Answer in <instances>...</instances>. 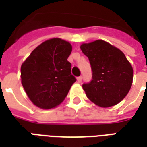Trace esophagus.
I'll list each match as a JSON object with an SVG mask.
<instances>
[{"label": "esophagus", "instance_id": "1", "mask_svg": "<svg viewBox=\"0 0 147 147\" xmlns=\"http://www.w3.org/2000/svg\"><path fill=\"white\" fill-rule=\"evenodd\" d=\"M77 80H78V82H79V83H81V82H82V80H83V76H79L78 78H77Z\"/></svg>", "mask_w": 147, "mask_h": 147}]
</instances>
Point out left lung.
Returning a JSON list of instances; mask_svg holds the SVG:
<instances>
[{
    "instance_id": "obj_1",
    "label": "left lung",
    "mask_w": 147,
    "mask_h": 147,
    "mask_svg": "<svg viewBox=\"0 0 147 147\" xmlns=\"http://www.w3.org/2000/svg\"><path fill=\"white\" fill-rule=\"evenodd\" d=\"M80 49L88 57L92 80L83 84L87 98L101 107L121 102L132 84L133 69L119 49L103 40L83 44Z\"/></svg>"
}]
</instances>
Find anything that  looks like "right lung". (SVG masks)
I'll use <instances>...</instances> for the list:
<instances>
[{
    "mask_svg": "<svg viewBox=\"0 0 147 147\" xmlns=\"http://www.w3.org/2000/svg\"><path fill=\"white\" fill-rule=\"evenodd\" d=\"M69 42L61 38L45 41L21 66V80L30 101L39 108H53L63 102L76 79L71 75L67 58Z\"/></svg>",
    "mask_w": 147,
    "mask_h": 147,
    "instance_id": "right-lung-1",
    "label": "right lung"
}]
</instances>
